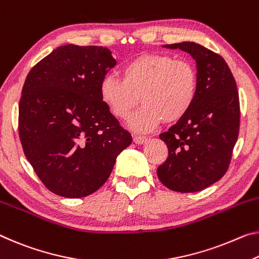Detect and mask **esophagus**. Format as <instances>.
Listing matches in <instances>:
<instances>
[{"label": "esophagus", "instance_id": "esophagus-1", "mask_svg": "<svg viewBox=\"0 0 259 259\" xmlns=\"http://www.w3.org/2000/svg\"><path fill=\"white\" fill-rule=\"evenodd\" d=\"M147 141V138L145 136H138V135H135L134 136V142L136 144H144V143Z\"/></svg>", "mask_w": 259, "mask_h": 259}]
</instances>
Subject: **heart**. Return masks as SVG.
<instances>
[{
	"mask_svg": "<svg viewBox=\"0 0 259 259\" xmlns=\"http://www.w3.org/2000/svg\"><path fill=\"white\" fill-rule=\"evenodd\" d=\"M198 77L194 65L166 54H142L122 68V79L106 75L99 96L114 117L126 120L139 102L143 105L129 121L130 128L146 133L162 120H181L194 105Z\"/></svg>",
	"mask_w": 259,
	"mask_h": 259,
	"instance_id": "obj_1",
	"label": "heart"
}]
</instances>
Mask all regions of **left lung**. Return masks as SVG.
<instances>
[{"instance_id":"1","label":"left lung","mask_w":259,"mask_h":259,"mask_svg":"<svg viewBox=\"0 0 259 259\" xmlns=\"http://www.w3.org/2000/svg\"><path fill=\"white\" fill-rule=\"evenodd\" d=\"M163 47L194 57L198 89L190 110L160 134L168 157L157 175L173 191H199L219 181L231 163L240 129L239 92L231 69L217 53L189 41Z\"/></svg>"}]
</instances>
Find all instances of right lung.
Returning <instances> with one entry per match:
<instances>
[{
  "label": "right lung",
  "instance_id": "obj_1",
  "mask_svg": "<svg viewBox=\"0 0 259 259\" xmlns=\"http://www.w3.org/2000/svg\"><path fill=\"white\" fill-rule=\"evenodd\" d=\"M116 64L108 48L65 45L36 63L19 100L23 151L49 191L81 198L107 181L133 137L99 96Z\"/></svg>",
  "mask_w": 259,
  "mask_h": 259
}]
</instances>
